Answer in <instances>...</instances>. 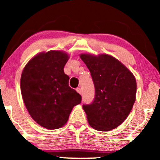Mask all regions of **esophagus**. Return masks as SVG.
<instances>
[{
    "instance_id": "esophagus-1",
    "label": "esophagus",
    "mask_w": 160,
    "mask_h": 160,
    "mask_svg": "<svg viewBox=\"0 0 160 160\" xmlns=\"http://www.w3.org/2000/svg\"><path fill=\"white\" fill-rule=\"evenodd\" d=\"M76 92H77L78 93H79L80 95H81V94H82V89H81L80 87H78V88L76 89Z\"/></svg>"
}]
</instances>
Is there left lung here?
<instances>
[{
	"instance_id": "1",
	"label": "left lung",
	"mask_w": 160,
	"mask_h": 160,
	"mask_svg": "<svg viewBox=\"0 0 160 160\" xmlns=\"http://www.w3.org/2000/svg\"><path fill=\"white\" fill-rule=\"evenodd\" d=\"M91 73L95 95L91 104L84 105L89 124L95 130L109 131L119 126L132 110L137 84L125 65L106 54H81Z\"/></svg>"
}]
</instances>
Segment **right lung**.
I'll return each instance as SVG.
<instances>
[{"instance_id": "right-lung-1", "label": "right lung", "mask_w": 160, "mask_h": 160, "mask_svg": "<svg viewBox=\"0 0 160 160\" xmlns=\"http://www.w3.org/2000/svg\"><path fill=\"white\" fill-rule=\"evenodd\" d=\"M69 59L62 51L52 50L33 57L21 76V93L35 122L47 130L62 128L82 96L68 85L64 66Z\"/></svg>"}]
</instances>
